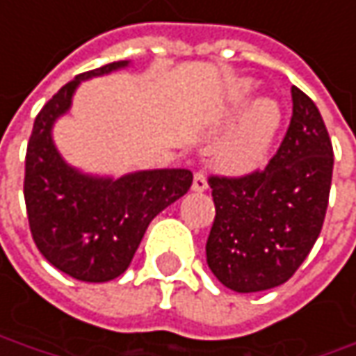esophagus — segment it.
I'll return each mask as SVG.
<instances>
[{
	"instance_id": "34e87169",
	"label": "esophagus",
	"mask_w": 356,
	"mask_h": 356,
	"mask_svg": "<svg viewBox=\"0 0 356 356\" xmlns=\"http://www.w3.org/2000/svg\"><path fill=\"white\" fill-rule=\"evenodd\" d=\"M191 189H193V191H197V193H203V191L207 189V177H205V173H203V171H197V173H195Z\"/></svg>"
}]
</instances>
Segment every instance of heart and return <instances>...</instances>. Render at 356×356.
<instances>
[{
	"mask_svg": "<svg viewBox=\"0 0 356 356\" xmlns=\"http://www.w3.org/2000/svg\"><path fill=\"white\" fill-rule=\"evenodd\" d=\"M236 124L221 136L213 149L216 163L229 173H250L266 161L282 124V111L270 98L254 100V84L248 80L232 88L227 113H240Z\"/></svg>",
	"mask_w": 356,
	"mask_h": 356,
	"instance_id": "heart-1",
	"label": "heart"
}]
</instances>
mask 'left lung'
I'll list each match as a JSON object with an SVG mask.
<instances>
[{"mask_svg": "<svg viewBox=\"0 0 356 356\" xmlns=\"http://www.w3.org/2000/svg\"><path fill=\"white\" fill-rule=\"evenodd\" d=\"M332 145L316 104L292 86V118L264 171L209 177L216 220L207 266L234 292L276 288L300 268L323 229Z\"/></svg>", "mask_w": 356, "mask_h": 356, "instance_id": "obj_1", "label": "left lung"}]
</instances>
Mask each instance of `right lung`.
Masks as SVG:
<instances>
[{
	"instance_id": "1",
	"label": "right lung",
	"mask_w": 356,
	"mask_h": 356,
	"mask_svg": "<svg viewBox=\"0 0 356 356\" xmlns=\"http://www.w3.org/2000/svg\"><path fill=\"white\" fill-rule=\"evenodd\" d=\"M129 64L113 62L62 86L35 116L28 143L24 197L32 238L54 268L82 282L118 278L149 223L193 183L189 169L135 171L118 179L90 175L68 165L56 149L54 124L70 111L80 82Z\"/></svg>"
}]
</instances>
